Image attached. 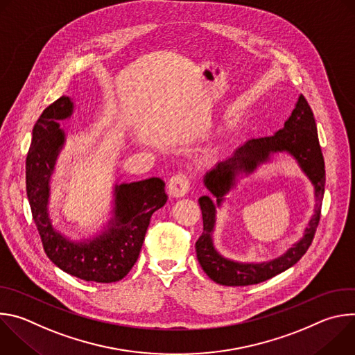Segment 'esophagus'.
<instances>
[{"label":"esophagus","instance_id":"obj_1","mask_svg":"<svg viewBox=\"0 0 355 355\" xmlns=\"http://www.w3.org/2000/svg\"><path fill=\"white\" fill-rule=\"evenodd\" d=\"M189 189V178L188 175L178 173L174 174L170 181H168V191L173 196L178 198V196H184Z\"/></svg>","mask_w":355,"mask_h":355}]
</instances>
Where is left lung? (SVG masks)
I'll return each mask as SVG.
<instances>
[{"label":"left lung","mask_w":355,"mask_h":355,"mask_svg":"<svg viewBox=\"0 0 355 355\" xmlns=\"http://www.w3.org/2000/svg\"><path fill=\"white\" fill-rule=\"evenodd\" d=\"M278 150H288L292 154L315 185V215L306 231V236L281 258L257 265L227 261L214 250L211 241L216 207L221 203L223 196L232 187L239 171L246 173L252 172L257 165L265 162L272 153ZM204 181L212 195L216 196V205L209 196H200L198 199L202 211V220H204V232L196 240L195 248L202 270L212 281L226 286L254 285L267 281L296 264L311 247L319 226L326 182L324 159L318 137L316 122L306 98L303 95L299 96L295 110L281 130L272 136L247 140L234 151L232 157L218 163V166L205 175Z\"/></svg>","instance_id":"left-lung-1"}]
</instances>
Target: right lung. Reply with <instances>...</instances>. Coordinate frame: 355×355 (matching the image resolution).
I'll use <instances>...</instances> for the list:
<instances>
[{
    "label": "right lung",
    "mask_w": 355,
    "mask_h": 355,
    "mask_svg": "<svg viewBox=\"0 0 355 355\" xmlns=\"http://www.w3.org/2000/svg\"><path fill=\"white\" fill-rule=\"evenodd\" d=\"M73 112L69 96L50 104L36 121L26 156V193L44 252L60 270L84 281L116 282L135 266L150 218L164 207V181L148 178L115 188L114 219L99 236L74 243L55 230L47 214L49 180L64 143L58 121Z\"/></svg>",
    "instance_id": "add662e5"
}]
</instances>
